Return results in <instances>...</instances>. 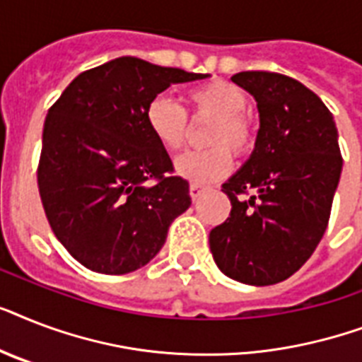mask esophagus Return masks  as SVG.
<instances>
[{"mask_svg":"<svg viewBox=\"0 0 362 362\" xmlns=\"http://www.w3.org/2000/svg\"><path fill=\"white\" fill-rule=\"evenodd\" d=\"M204 187L203 186H199V184H189V195H192L193 201H197L199 197H201V193H203Z\"/></svg>","mask_w":362,"mask_h":362,"instance_id":"esophagus-1","label":"esophagus"}]
</instances>
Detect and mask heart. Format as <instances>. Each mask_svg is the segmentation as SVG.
I'll return each instance as SVG.
<instances>
[{
	"mask_svg": "<svg viewBox=\"0 0 362 362\" xmlns=\"http://www.w3.org/2000/svg\"><path fill=\"white\" fill-rule=\"evenodd\" d=\"M187 110L167 95H158L146 105L144 118L148 131L167 152L184 146L189 135V120L210 124L204 129V150H189L175 161L176 173L193 184L204 186L223 178L233 163V153L244 156L253 148L255 131L246 110L250 99L235 84L209 81L187 90Z\"/></svg>",
	"mask_w": 362,
	"mask_h": 362,
	"instance_id": "1",
	"label": "heart"
}]
</instances>
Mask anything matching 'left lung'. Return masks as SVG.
Returning a JSON list of instances; mask_svg holds the SVG:
<instances>
[{"mask_svg": "<svg viewBox=\"0 0 362 362\" xmlns=\"http://www.w3.org/2000/svg\"><path fill=\"white\" fill-rule=\"evenodd\" d=\"M231 81L259 109L255 150L221 186L231 214L210 231L218 269L250 286L287 280L314 253L331 218L342 153L331 110L291 76L244 71Z\"/></svg>", "mask_w": 362, "mask_h": 362, "instance_id": "8db88e82", "label": "left lung"}]
</instances>
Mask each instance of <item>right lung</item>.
<instances>
[{"instance_id": "add662e5", "label": "right lung", "mask_w": 362, "mask_h": 362, "mask_svg": "<svg viewBox=\"0 0 362 362\" xmlns=\"http://www.w3.org/2000/svg\"><path fill=\"white\" fill-rule=\"evenodd\" d=\"M204 76L124 56L81 73L48 109L39 195L56 238L86 269H141L189 209V184L175 175L144 110L170 84Z\"/></svg>"}]
</instances>
